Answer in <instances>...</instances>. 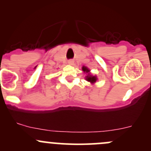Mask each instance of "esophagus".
Returning a JSON list of instances; mask_svg holds the SVG:
<instances>
[{
    "mask_svg": "<svg viewBox=\"0 0 151 151\" xmlns=\"http://www.w3.org/2000/svg\"><path fill=\"white\" fill-rule=\"evenodd\" d=\"M68 64H73V63H74V60H69L68 61Z\"/></svg>",
    "mask_w": 151,
    "mask_h": 151,
    "instance_id": "34e87169",
    "label": "esophagus"
}]
</instances>
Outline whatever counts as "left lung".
<instances>
[{
	"label": "left lung",
	"mask_w": 151,
	"mask_h": 151,
	"mask_svg": "<svg viewBox=\"0 0 151 151\" xmlns=\"http://www.w3.org/2000/svg\"><path fill=\"white\" fill-rule=\"evenodd\" d=\"M83 70L84 71H86V72H88V71H89V70H88L86 67H84V66L83 67ZM86 80H88V82H91V83H93L96 81V77L95 76L90 75V74H88V75L86 77Z\"/></svg>",
	"instance_id": "obj_1"
}]
</instances>
